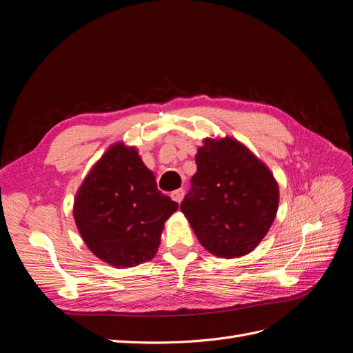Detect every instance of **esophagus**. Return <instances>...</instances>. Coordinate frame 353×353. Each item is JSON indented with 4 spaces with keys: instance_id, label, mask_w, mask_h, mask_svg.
I'll return each mask as SVG.
<instances>
[{
    "instance_id": "1",
    "label": "esophagus",
    "mask_w": 353,
    "mask_h": 353,
    "mask_svg": "<svg viewBox=\"0 0 353 353\" xmlns=\"http://www.w3.org/2000/svg\"><path fill=\"white\" fill-rule=\"evenodd\" d=\"M184 190L183 188H178V190H175V191H172V194H170V197H172V200H175L176 203H181L183 201V199H184Z\"/></svg>"
}]
</instances>
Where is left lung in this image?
<instances>
[{
  "label": "left lung",
  "instance_id": "left-lung-1",
  "mask_svg": "<svg viewBox=\"0 0 353 353\" xmlns=\"http://www.w3.org/2000/svg\"><path fill=\"white\" fill-rule=\"evenodd\" d=\"M196 163L181 212L200 244L225 259L253 252L279 210V183L270 168L232 137L205 138Z\"/></svg>",
  "mask_w": 353,
  "mask_h": 353
}]
</instances>
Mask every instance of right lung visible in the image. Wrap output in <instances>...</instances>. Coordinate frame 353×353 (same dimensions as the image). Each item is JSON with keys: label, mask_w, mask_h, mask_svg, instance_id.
<instances>
[{"label": "right lung", "mask_w": 353, "mask_h": 353, "mask_svg": "<svg viewBox=\"0 0 353 353\" xmlns=\"http://www.w3.org/2000/svg\"><path fill=\"white\" fill-rule=\"evenodd\" d=\"M178 203L157 190L134 145L112 144L95 162L73 201L82 240L103 262L131 268L152 261Z\"/></svg>", "instance_id": "add662e5"}]
</instances>
